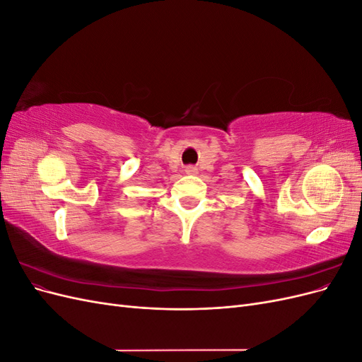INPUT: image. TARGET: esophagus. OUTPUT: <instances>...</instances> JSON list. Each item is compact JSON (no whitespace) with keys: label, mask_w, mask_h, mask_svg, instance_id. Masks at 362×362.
I'll return each instance as SVG.
<instances>
[{"label":"esophagus","mask_w":362,"mask_h":362,"mask_svg":"<svg viewBox=\"0 0 362 362\" xmlns=\"http://www.w3.org/2000/svg\"><path fill=\"white\" fill-rule=\"evenodd\" d=\"M185 172H187L189 175H192V173H194V172H196V169H194V168H192V166H189L187 169H185Z\"/></svg>","instance_id":"1"}]
</instances>
